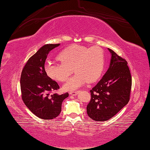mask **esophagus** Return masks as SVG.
Listing matches in <instances>:
<instances>
[{
	"label": "esophagus",
	"mask_w": 150,
	"mask_h": 150,
	"mask_svg": "<svg viewBox=\"0 0 150 150\" xmlns=\"http://www.w3.org/2000/svg\"><path fill=\"white\" fill-rule=\"evenodd\" d=\"M78 92H79V91H70V94L71 96H76L77 94L78 93Z\"/></svg>",
	"instance_id": "1"
}]
</instances>
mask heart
Segmentation results:
<instances>
[{
	"label": "heart",
	"mask_w": 150,
	"mask_h": 150,
	"mask_svg": "<svg viewBox=\"0 0 150 150\" xmlns=\"http://www.w3.org/2000/svg\"><path fill=\"white\" fill-rule=\"evenodd\" d=\"M60 62H47L45 65L47 74L52 79L65 82L72 72L76 73L64 85L65 90H76L87 82L98 80L103 72L105 56L99 47H88L72 45L60 52Z\"/></svg>",
	"instance_id": "b5f03b06"
}]
</instances>
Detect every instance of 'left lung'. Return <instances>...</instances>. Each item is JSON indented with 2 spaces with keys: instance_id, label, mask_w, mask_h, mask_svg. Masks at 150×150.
<instances>
[{
  "instance_id": "left-lung-1",
  "label": "left lung",
  "mask_w": 150,
  "mask_h": 150,
  "mask_svg": "<svg viewBox=\"0 0 150 150\" xmlns=\"http://www.w3.org/2000/svg\"><path fill=\"white\" fill-rule=\"evenodd\" d=\"M108 50L111 54L109 67L90 90L91 99L87 105L88 116L99 122L111 119L128 103L132 87L127 61L112 50Z\"/></svg>"
}]
</instances>
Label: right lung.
I'll return each mask as SVG.
<instances>
[{
	"label": "right lung",
	"mask_w": 150,
	"mask_h": 150,
	"mask_svg": "<svg viewBox=\"0 0 150 150\" xmlns=\"http://www.w3.org/2000/svg\"><path fill=\"white\" fill-rule=\"evenodd\" d=\"M60 44H47L31 56L23 67L20 78L22 98L26 107L40 119L51 120L61 111L63 100L68 93L51 94L59 86L47 76L45 62L49 52Z\"/></svg>",
	"instance_id": "right-lung-1"
}]
</instances>
